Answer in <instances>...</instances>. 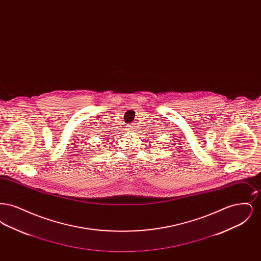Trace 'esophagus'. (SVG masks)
I'll return each instance as SVG.
<instances>
[{
  "label": "esophagus",
  "instance_id": "1",
  "mask_svg": "<svg viewBox=\"0 0 261 261\" xmlns=\"http://www.w3.org/2000/svg\"><path fill=\"white\" fill-rule=\"evenodd\" d=\"M127 130H128V131H132V130H133V128H132L131 126H128V127H127Z\"/></svg>",
  "mask_w": 261,
  "mask_h": 261
}]
</instances>
